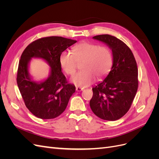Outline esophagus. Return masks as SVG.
Wrapping results in <instances>:
<instances>
[{"instance_id": "esophagus-1", "label": "esophagus", "mask_w": 159, "mask_h": 159, "mask_svg": "<svg viewBox=\"0 0 159 159\" xmlns=\"http://www.w3.org/2000/svg\"><path fill=\"white\" fill-rule=\"evenodd\" d=\"M75 90L77 91H83L84 90V88H80V87H77L75 88Z\"/></svg>"}]
</instances>
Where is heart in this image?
Returning a JSON list of instances; mask_svg holds the SVG:
<instances>
[{
    "mask_svg": "<svg viewBox=\"0 0 159 159\" xmlns=\"http://www.w3.org/2000/svg\"><path fill=\"white\" fill-rule=\"evenodd\" d=\"M73 53L64 51L59 57L60 65L66 74L72 75L77 63H81L82 70L72 77L71 81L76 86L85 88L92 84L95 77L101 79L106 75L113 64V56L108 48L89 42H83L73 48Z\"/></svg>",
    "mask_w": 159,
    "mask_h": 159,
    "instance_id": "b5f03b06",
    "label": "heart"
}]
</instances>
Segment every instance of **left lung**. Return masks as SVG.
I'll return each mask as SVG.
<instances>
[{
	"label": "left lung",
	"instance_id": "1",
	"mask_svg": "<svg viewBox=\"0 0 159 159\" xmlns=\"http://www.w3.org/2000/svg\"><path fill=\"white\" fill-rule=\"evenodd\" d=\"M93 38L112 50L113 65L106 78L92 88L89 105L98 117L116 121L127 113L137 91V62L131 49L116 37L102 34Z\"/></svg>",
	"mask_w": 159,
	"mask_h": 159
}]
</instances>
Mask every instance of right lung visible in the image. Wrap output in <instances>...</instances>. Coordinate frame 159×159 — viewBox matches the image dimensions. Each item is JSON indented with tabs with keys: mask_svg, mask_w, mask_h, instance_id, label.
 <instances>
[{
	"mask_svg": "<svg viewBox=\"0 0 159 159\" xmlns=\"http://www.w3.org/2000/svg\"><path fill=\"white\" fill-rule=\"evenodd\" d=\"M76 42L61 36L45 37L32 42L22 52L17 84L26 107L36 117L50 119L59 116L75 92V85L68 84L62 73L59 57L62 52ZM32 58L44 59L50 66V74L46 80H33L29 73V64Z\"/></svg>",
	"mask_w": 159,
	"mask_h": 159,
	"instance_id": "right-lung-1",
	"label": "right lung"
}]
</instances>
